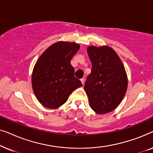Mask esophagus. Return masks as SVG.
Instances as JSON below:
<instances>
[{
  "label": "esophagus",
  "mask_w": 153,
  "mask_h": 153,
  "mask_svg": "<svg viewBox=\"0 0 153 153\" xmlns=\"http://www.w3.org/2000/svg\"><path fill=\"white\" fill-rule=\"evenodd\" d=\"M81 83H82V84L83 85L84 84V83H85V79H81Z\"/></svg>",
  "instance_id": "1"
}]
</instances>
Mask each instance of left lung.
<instances>
[{
    "instance_id": "left-lung-1",
    "label": "left lung",
    "mask_w": 153,
    "mask_h": 153,
    "mask_svg": "<svg viewBox=\"0 0 153 153\" xmlns=\"http://www.w3.org/2000/svg\"><path fill=\"white\" fill-rule=\"evenodd\" d=\"M91 73L84 90L92 109L99 114L114 111L126 93L127 77L124 66L114 49L107 46L88 48Z\"/></svg>"
}]
</instances>
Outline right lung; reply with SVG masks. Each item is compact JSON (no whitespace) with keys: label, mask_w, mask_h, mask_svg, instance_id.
I'll return each mask as SVG.
<instances>
[{"label":"right lung","mask_w":153,"mask_h":153,"mask_svg":"<svg viewBox=\"0 0 153 153\" xmlns=\"http://www.w3.org/2000/svg\"><path fill=\"white\" fill-rule=\"evenodd\" d=\"M79 49L76 43L58 42L37 60L33 71L32 85L37 99L45 107L62 106L75 89L82 86L70 63Z\"/></svg>","instance_id":"right-lung-1"}]
</instances>
